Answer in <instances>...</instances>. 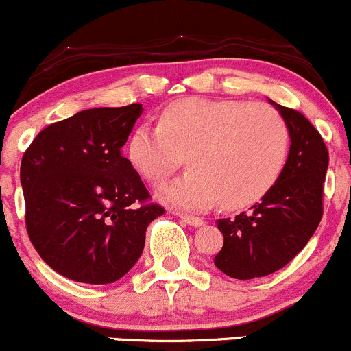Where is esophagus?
Listing matches in <instances>:
<instances>
[{
    "label": "esophagus",
    "mask_w": 351,
    "mask_h": 351,
    "mask_svg": "<svg viewBox=\"0 0 351 351\" xmlns=\"http://www.w3.org/2000/svg\"><path fill=\"white\" fill-rule=\"evenodd\" d=\"M180 219H182L184 223H187V225H189V226H194V228H197V226H202V225H204V219H202V218H197V216L184 215V216H180Z\"/></svg>",
    "instance_id": "1"
}]
</instances>
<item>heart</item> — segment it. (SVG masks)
<instances>
[{
    "label": "heart",
    "mask_w": 351,
    "mask_h": 351,
    "mask_svg": "<svg viewBox=\"0 0 351 351\" xmlns=\"http://www.w3.org/2000/svg\"><path fill=\"white\" fill-rule=\"evenodd\" d=\"M289 147L287 123L270 104L191 97L165 108L160 125H140L130 138L128 155L136 171L155 184L176 172L187 155L191 171L162 187V199L186 209L218 201L238 209L276 186Z\"/></svg>",
    "instance_id": "heart-1"
}]
</instances>
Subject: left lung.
Masks as SVG:
<instances>
[{"label": "left lung", "mask_w": 351, "mask_h": 351, "mask_svg": "<svg viewBox=\"0 0 351 351\" xmlns=\"http://www.w3.org/2000/svg\"><path fill=\"white\" fill-rule=\"evenodd\" d=\"M291 133L287 164L276 186L234 218L218 219L223 248L215 265L233 279L269 276L287 265L323 218V184L330 155L319 132L299 111L269 99Z\"/></svg>", "instance_id": "left-lung-1"}]
</instances>
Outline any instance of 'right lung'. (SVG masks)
<instances>
[{"instance_id": "add662e5", "label": "right lung", "mask_w": 351, "mask_h": 351, "mask_svg": "<svg viewBox=\"0 0 351 351\" xmlns=\"http://www.w3.org/2000/svg\"><path fill=\"white\" fill-rule=\"evenodd\" d=\"M140 103L95 108L43 128L21 158L25 223L43 262L84 284H111L136 263L165 209L121 149Z\"/></svg>"}]
</instances>
